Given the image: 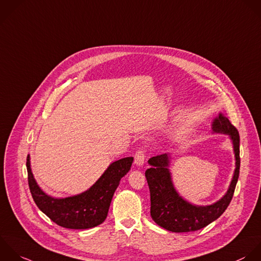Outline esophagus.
Listing matches in <instances>:
<instances>
[{
	"label": "esophagus",
	"mask_w": 261,
	"mask_h": 261,
	"mask_svg": "<svg viewBox=\"0 0 261 261\" xmlns=\"http://www.w3.org/2000/svg\"><path fill=\"white\" fill-rule=\"evenodd\" d=\"M144 158H145V150L140 147L136 153H135V160H134V163L136 166H142L144 164Z\"/></svg>",
	"instance_id": "34e87169"
}]
</instances>
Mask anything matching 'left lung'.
Returning a JSON list of instances; mask_svg holds the SVG:
<instances>
[{
  "instance_id": "8db88e82",
  "label": "left lung",
  "mask_w": 261,
  "mask_h": 261,
  "mask_svg": "<svg viewBox=\"0 0 261 261\" xmlns=\"http://www.w3.org/2000/svg\"><path fill=\"white\" fill-rule=\"evenodd\" d=\"M213 129L215 132L231 136L236 156V170L227 194L212 205H192L179 196L172 184L168 170L169 158L166 153L148 160L151 167L145 171V177L150 192V216L159 226L168 231L185 233L200 230L219 219L232 201L240 174L239 132L223 114L215 119Z\"/></svg>"
}]
</instances>
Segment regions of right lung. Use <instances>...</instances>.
<instances>
[{
	"label": "right lung",
	"instance_id": "add662e5",
	"mask_svg": "<svg viewBox=\"0 0 261 261\" xmlns=\"http://www.w3.org/2000/svg\"><path fill=\"white\" fill-rule=\"evenodd\" d=\"M26 161L28 186L37 207L55 224L63 228L83 230L103 223L113 195L120 180L130 170L133 158H125L113 163L86 192L62 199L53 198L41 191L32 176L29 156Z\"/></svg>",
	"mask_w": 261,
	"mask_h": 261
}]
</instances>
